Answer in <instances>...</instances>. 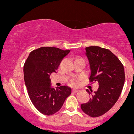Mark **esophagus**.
Listing matches in <instances>:
<instances>
[{
  "instance_id": "obj_1",
  "label": "esophagus",
  "mask_w": 134,
  "mask_h": 134,
  "mask_svg": "<svg viewBox=\"0 0 134 134\" xmlns=\"http://www.w3.org/2000/svg\"><path fill=\"white\" fill-rule=\"evenodd\" d=\"M79 92V90H72V92H74V93H77V92Z\"/></svg>"
}]
</instances>
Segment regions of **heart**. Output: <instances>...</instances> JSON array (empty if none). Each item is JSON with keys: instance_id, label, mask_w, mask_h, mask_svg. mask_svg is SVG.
Wrapping results in <instances>:
<instances>
[{"instance_id": "b5f03b06", "label": "heart", "mask_w": 134, "mask_h": 134, "mask_svg": "<svg viewBox=\"0 0 134 134\" xmlns=\"http://www.w3.org/2000/svg\"><path fill=\"white\" fill-rule=\"evenodd\" d=\"M72 85H76V81H75V80H73L72 81Z\"/></svg>"}]
</instances>
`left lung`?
<instances>
[{
    "label": "left lung",
    "mask_w": 134,
    "mask_h": 134,
    "mask_svg": "<svg viewBox=\"0 0 134 134\" xmlns=\"http://www.w3.org/2000/svg\"><path fill=\"white\" fill-rule=\"evenodd\" d=\"M86 55L91 70L90 82H98V90L91 95L90 101L81 104V109L91 117L103 115L119 99L125 83L123 64L109 49L97 46L86 47Z\"/></svg>",
    "instance_id": "8db88e82"
}]
</instances>
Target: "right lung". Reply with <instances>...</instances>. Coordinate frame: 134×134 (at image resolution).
I'll return each mask as SVG.
<instances>
[{"label":"right lung","mask_w":134,"mask_h":134,"mask_svg":"<svg viewBox=\"0 0 134 134\" xmlns=\"http://www.w3.org/2000/svg\"><path fill=\"white\" fill-rule=\"evenodd\" d=\"M69 52L55 47H41L31 52L25 62L24 80L28 96L35 108L44 115H51L59 111L71 94V89L66 86L52 88L49 79Z\"/></svg>","instance_id":"right-lung-1"}]
</instances>
